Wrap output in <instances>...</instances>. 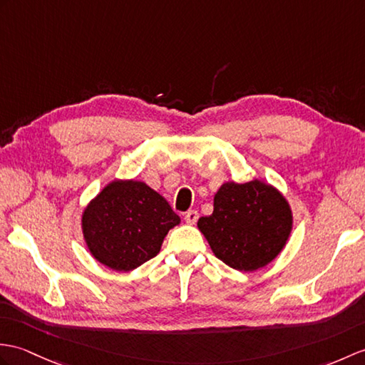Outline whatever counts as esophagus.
Wrapping results in <instances>:
<instances>
[{"label":"esophagus","instance_id":"34e87169","mask_svg":"<svg viewBox=\"0 0 365 365\" xmlns=\"http://www.w3.org/2000/svg\"><path fill=\"white\" fill-rule=\"evenodd\" d=\"M197 219H199V213L196 210H190V211H186V213H185V222L186 224L194 225L197 222Z\"/></svg>","mask_w":365,"mask_h":365}]
</instances>
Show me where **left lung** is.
<instances>
[{"label":"left lung","instance_id":"obj_1","mask_svg":"<svg viewBox=\"0 0 365 365\" xmlns=\"http://www.w3.org/2000/svg\"><path fill=\"white\" fill-rule=\"evenodd\" d=\"M213 207L197 227L215 255L232 269L253 272L286 247L294 216L289 202L274 185L261 179L224 182Z\"/></svg>","mask_w":365,"mask_h":365}]
</instances>
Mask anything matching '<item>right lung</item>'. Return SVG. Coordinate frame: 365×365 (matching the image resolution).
I'll return each mask as SVG.
<instances>
[{
    "label": "right lung",
    "instance_id": "obj_1",
    "mask_svg": "<svg viewBox=\"0 0 365 365\" xmlns=\"http://www.w3.org/2000/svg\"><path fill=\"white\" fill-rule=\"evenodd\" d=\"M180 224L168 200L133 179L107 183L82 211L81 228L91 257L129 272L154 258L168 232Z\"/></svg>",
    "mask_w": 365,
    "mask_h": 365
}]
</instances>
